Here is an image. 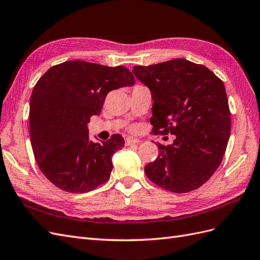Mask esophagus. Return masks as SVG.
I'll list each match as a JSON object with an SVG mask.
<instances>
[{
	"label": "esophagus",
	"mask_w": 260,
	"mask_h": 260,
	"mask_svg": "<svg viewBox=\"0 0 260 260\" xmlns=\"http://www.w3.org/2000/svg\"><path fill=\"white\" fill-rule=\"evenodd\" d=\"M125 145H133V144H139L140 140L138 139H133V138H127L125 139Z\"/></svg>",
	"instance_id": "34e87169"
}]
</instances>
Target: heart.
Here are the masks:
<instances>
[{
  "mask_svg": "<svg viewBox=\"0 0 260 260\" xmlns=\"http://www.w3.org/2000/svg\"><path fill=\"white\" fill-rule=\"evenodd\" d=\"M130 130L133 131V130H135V127H130Z\"/></svg>",
  "mask_w": 260,
  "mask_h": 260,
  "instance_id": "heart-1",
  "label": "heart"
}]
</instances>
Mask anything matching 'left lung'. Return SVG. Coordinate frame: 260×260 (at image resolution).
Masks as SVG:
<instances>
[{
  "label": "left lung",
  "instance_id": "obj_1",
  "mask_svg": "<svg viewBox=\"0 0 260 260\" xmlns=\"http://www.w3.org/2000/svg\"><path fill=\"white\" fill-rule=\"evenodd\" d=\"M132 73L152 92L153 132L176 136L172 144L158 143V157L144 168L146 177L174 193L196 190L220 166L230 137L222 80L184 58L135 66Z\"/></svg>",
  "mask_w": 260,
  "mask_h": 260
}]
</instances>
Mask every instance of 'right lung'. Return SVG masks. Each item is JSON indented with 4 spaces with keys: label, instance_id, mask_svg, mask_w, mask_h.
I'll return each mask as SVG.
<instances>
[{
    "label": "right lung",
    "instance_id": "obj_1",
    "mask_svg": "<svg viewBox=\"0 0 260 260\" xmlns=\"http://www.w3.org/2000/svg\"><path fill=\"white\" fill-rule=\"evenodd\" d=\"M124 66L68 60L51 67L30 99V141L42 174L62 191L86 193L111 177L112 156L123 147L120 135L89 141L86 123L100 115L108 92L135 84Z\"/></svg>",
    "mask_w": 260,
    "mask_h": 260
}]
</instances>
